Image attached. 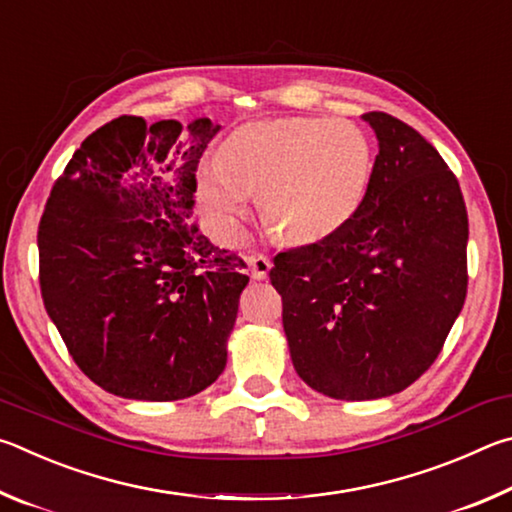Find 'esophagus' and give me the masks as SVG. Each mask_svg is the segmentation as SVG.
Here are the masks:
<instances>
[{
    "instance_id": "1",
    "label": "esophagus",
    "mask_w": 512,
    "mask_h": 512,
    "mask_svg": "<svg viewBox=\"0 0 512 512\" xmlns=\"http://www.w3.org/2000/svg\"><path fill=\"white\" fill-rule=\"evenodd\" d=\"M248 266H250V273H253L255 280H266L268 273H271V259L266 255H250L248 257Z\"/></svg>"
}]
</instances>
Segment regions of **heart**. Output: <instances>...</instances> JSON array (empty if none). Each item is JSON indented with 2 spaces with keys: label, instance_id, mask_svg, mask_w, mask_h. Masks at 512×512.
<instances>
[{
  "label": "heart",
  "instance_id": "1",
  "mask_svg": "<svg viewBox=\"0 0 512 512\" xmlns=\"http://www.w3.org/2000/svg\"><path fill=\"white\" fill-rule=\"evenodd\" d=\"M375 153L348 119L287 117L232 131L219 162L196 171V201L216 235L235 244L250 194L259 219L289 244H316L343 230L366 201Z\"/></svg>",
  "mask_w": 512,
  "mask_h": 512
}]
</instances>
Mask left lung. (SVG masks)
<instances>
[{
	"instance_id": "left-lung-1",
	"label": "left lung",
	"mask_w": 512,
	"mask_h": 512,
	"mask_svg": "<svg viewBox=\"0 0 512 512\" xmlns=\"http://www.w3.org/2000/svg\"><path fill=\"white\" fill-rule=\"evenodd\" d=\"M372 183L336 235L277 253L271 282L293 368L334 400H379L427 370L467 293V212L440 153L386 112Z\"/></svg>"
}]
</instances>
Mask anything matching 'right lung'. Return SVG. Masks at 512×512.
<instances>
[{"label":"right lung","mask_w":512,"mask_h":512,"mask_svg":"<svg viewBox=\"0 0 512 512\" xmlns=\"http://www.w3.org/2000/svg\"><path fill=\"white\" fill-rule=\"evenodd\" d=\"M207 117H117L76 149L40 219V289L94 384L144 402L205 391L228 361L246 262L192 223Z\"/></svg>","instance_id":"right-lung-1"}]
</instances>
